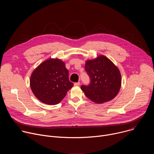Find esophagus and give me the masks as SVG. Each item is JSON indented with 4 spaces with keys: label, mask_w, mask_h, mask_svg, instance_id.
Returning <instances> with one entry per match:
<instances>
[{
    "label": "esophagus",
    "mask_w": 154,
    "mask_h": 154,
    "mask_svg": "<svg viewBox=\"0 0 154 154\" xmlns=\"http://www.w3.org/2000/svg\"><path fill=\"white\" fill-rule=\"evenodd\" d=\"M80 85V82H77V83H74V86H79Z\"/></svg>",
    "instance_id": "1"
}]
</instances>
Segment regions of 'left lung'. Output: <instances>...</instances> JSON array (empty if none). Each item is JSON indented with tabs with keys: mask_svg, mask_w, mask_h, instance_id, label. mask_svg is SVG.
I'll list each match as a JSON object with an SVG mask.
<instances>
[{
	"mask_svg": "<svg viewBox=\"0 0 154 154\" xmlns=\"http://www.w3.org/2000/svg\"><path fill=\"white\" fill-rule=\"evenodd\" d=\"M85 71L90 84L82 85L86 96L96 103H103L114 99L121 86V75L116 66L104 55L86 61Z\"/></svg>",
	"mask_w": 154,
	"mask_h": 154,
	"instance_id": "1",
	"label": "left lung"
}]
</instances>
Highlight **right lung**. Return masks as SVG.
Instances as JSON below:
<instances>
[{"label": "right lung", "instance_id": "obj_1", "mask_svg": "<svg viewBox=\"0 0 154 154\" xmlns=\"http://www.w3.org/2000/svg\"><path fill=\"white\" fill-rule=\"evenodd\" d=\"M31 90L41 102L48 105L60 103L73 86L69 80L65 63L58 58H49L33 71L30 80Z\"/></svg>", "mask_w": 154, "mask_h": 154}]
</instances>
